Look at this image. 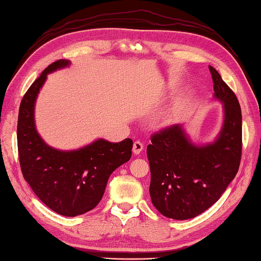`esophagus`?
<instances>
[{
	"mask_svg": "<svg viewBox=\"0 0 261 261\" xmlns=\"http://www.w3.org/2000/svg\"><path fill=\"white\" fill-rule=\"evenodd\" d=\"M143 149H144V144L143 143H141V141H135V143H134V148H132V151H134V153L136 154V155H137V154H139L141 151H143Z\"/></svg>",
	"mask_w": 261,
	"mask_h": 261,
	"instance_id": "1",
	"label": "esophagus"
}]
</instances>
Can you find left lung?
I'll use <instances>...</instances> for the list:
<instances>
[{"label": "left lung", "instance_id": "8db88e82", "mask_svg": "<svg viewBox=\"0 0 261 261\" xmlns=\"http://www.w3.org/2000/svg\"><path fill=\"white\" fill-rule=\"evenodd\" d=\"M214 98L223 103L224 120L216 139L197 146L179 124L151 137L147 158L152 204L169 219L201 214L220 199L235 178L242 156V112L236 95L210 65Z\"/></svg>", "mask_w": 261, "mask_h": 261}]
</instances>
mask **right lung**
Here are the masks:
<instances>
[{
  "instance_id": "add662e5",
  "label": "right lung",
  "mask_w": 261,
  "mask_h": 261,
  "mask_svg": "<svg viewBox=\"0 0 261 261\" xmlns=\"http://www.w3.org/2000/svg\"><path fill=\"white\" fill-rule=\"evenodd\" d=\"M69 64L54 62L30 86L19 107L17 144L21 173L39 199L61 215L77 216L99 204L109 176L130 160L134 143L98 139L74 151H59L42 140L34 124L35 100L47 74Z\"/></svg>"
}]
</instances>
